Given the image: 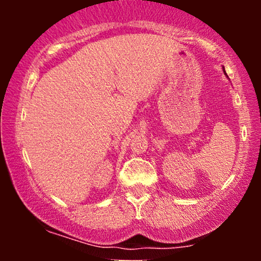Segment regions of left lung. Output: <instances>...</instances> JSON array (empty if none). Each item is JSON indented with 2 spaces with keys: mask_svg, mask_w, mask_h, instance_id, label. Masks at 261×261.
I'll list each match as a JSON object with an SVG mask.
<instances>
[{
  "mask_svg": "<svg viewBox=\"0 0 261 261\" xmlns=\"http://www.w3.org/2000/svg\"><path fill=\"white\" fill-rule=\"evenodd\" d=\"M223 72H224V74H226V76H227V73H226V71H224V67H223Z\"/></svg>",
  "mask_w": 261,
  "mask_h": 261,
  "instance_id": "left-lung-1",
  "label": "left lung"
}]
</instances>
